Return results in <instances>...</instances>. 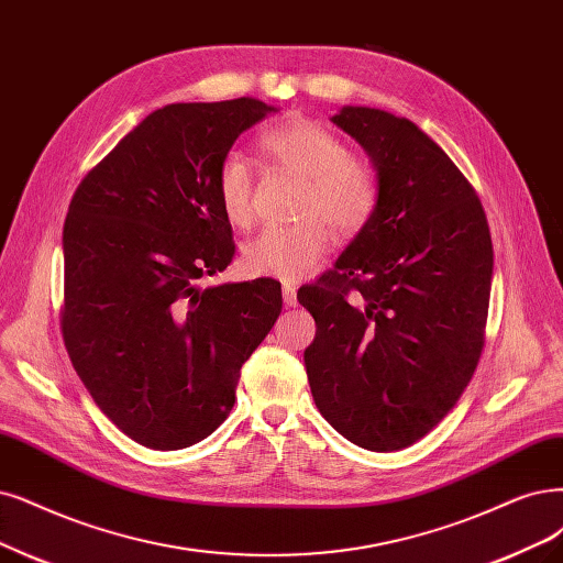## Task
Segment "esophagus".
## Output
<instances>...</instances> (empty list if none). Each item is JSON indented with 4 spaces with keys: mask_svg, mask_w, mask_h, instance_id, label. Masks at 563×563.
I'll list each match as a JSON object with an SVG mask.
<instances>
[{
    "mask_svg": "<svg viewBox=\"0 0 563 563\" xmlns=\"http://www.w3.org/2000/svg\"><path fill=\"white\" fill-rule=\"evenodd\" d=\"M283 301L285 306H297V287L283 283Z\"/></svg>",
    "mask_w": 563,
    "mask_h": 563,
    "instance_id": "obj_1",
    "label": "esophagus"
}]
</instances>
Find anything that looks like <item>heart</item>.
<instances>
[{
  "instance_id": "obj_1",
  "label": "heart",
  "mask_w": 563,
  "mask_h": 563,
  "mask_svg": "<svg viewBox=\"0 0 563 563\" xmlns=\"http://www.w3.org/2000/svg\"><path fill=\"white\" fill-rule=\"evenodd\" d=\"M262 153L280 169L303 178L299 222L264 229L243 247V266L253 276L297 280L324 257L331 243L329 227L341 239L357 236L368 227L378 211V178L336 132L308 118H287L266 130ZM216 195L234 227L253 224L255 174L241 153H229L220 162Z\"/></svg>"
}]
</instances>
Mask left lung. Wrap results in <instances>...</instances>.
I'll return each instance as SVG.
<instances>
[{
  "instance_id": "8db88e82",
  "label": "left lung",
  "mask_w": 563,
  "mask_h": 563,
  "mask_svg": "<svg viewBox=\"0 0 563 563\" xmlns=\"http://www.w3.org/2000/svg\"><path fill=\"white\" fill-rule=\"evenodd\" d=\"M376 166L378 211L336 266L299 289L322 418L350 443L404 450L460 401L485 347L494 247L468 178L418 124L345 107L331 118Z\"/></svg>"
}]
</instances>
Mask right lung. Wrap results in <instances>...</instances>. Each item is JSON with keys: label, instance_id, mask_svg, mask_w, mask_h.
<instances>
[{"label": "right lung", "instance_id": "obj_1", "mask_svg": "<svg viewBox=\"0 0 563 563\" xmlns=\"http://www.w3.org/2000/svg\"><path fill=\"white\" fill-rule=\"evenodd\" d=\"M274 109L241 97L169 103L76 187L62 232V339L99 410L151 450L211 435L243 362L280 316V283L201 289L234 260L216 174L241 132Z\"/></svg>", "mask_w": 563, "mask_h": 563}]
</instances>
